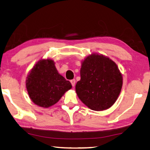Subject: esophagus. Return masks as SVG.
Here are the masks:
<instances>
[{
  "instance_id": "1",
  "label": "esophagus",
  "mask_w": 150,
  "mask_h": 150,
  "mask_svg": "<svg viewBox=\"0 0 150 150\" xmlns=\"http://www.w3.org/2000/svg\"><path fill=\"white\" fill-rule=\"evenodd\" d=\"M70 82H71L72 86H74L75 84V79H73V80H71Z\"/></svg>"
}]
</instances>
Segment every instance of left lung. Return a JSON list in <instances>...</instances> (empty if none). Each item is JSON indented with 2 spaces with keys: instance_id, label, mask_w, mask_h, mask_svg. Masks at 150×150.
<instances>
[{
  "instance_id": "8db88e82",
  "label": "left lung",
  "mask_w": 150,
  "mask_h": 150,
  "mask_svg": "<svg viewBox=\"0 0 150 150\" xmlns=\"http://www.w3.org/2000/svg\"><path fill=\"white\" fill-rule=\"evenodd\" d=\"M81 80L75 86L81 101L90 109L112 107L121 92L123 78L116 64L103 54H92L82 62Z\"/></svg>"
}]
</instances>
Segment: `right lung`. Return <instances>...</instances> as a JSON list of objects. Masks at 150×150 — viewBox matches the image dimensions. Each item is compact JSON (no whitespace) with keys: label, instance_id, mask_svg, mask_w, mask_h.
<instances>
[{"label":"right lung","instance_id":"right-lung-1","mask_svg":"<svg viewBox=\"0 0 150 150\" xmlns=\"http://www.w3.org/2000/svg\"><path fill=\"white\" fill-rule=\"evenodd\" d=\"M26 87L34 104L48 108L57 103L72 86L69 81L58 73L53 60L42 59L29 72Z\"/></svg>","mask_w":150,"mask_h":150}]
</instances>
